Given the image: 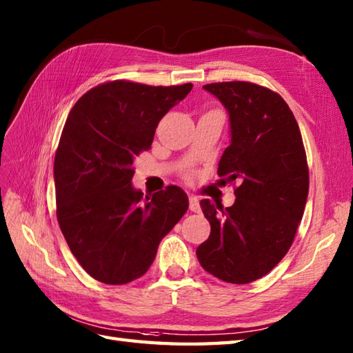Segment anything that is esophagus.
<instances>
[{
	"instance_id": "esophagus-1",
	"label": "esophagus",
	"mask_w": 353,
	"mask_h": 353,
	"mask_svg": "<svg viewBox=\"0 0 353 353\" xmlns=\"http://www.w3.org/2000/svg\"><path fill=\"white\" fill-rule=\"evenodd\" d=\"M190 209H191L192 212H199L200 211L199 199L196 196H190Z\"/></svg>"
}]
</instances>
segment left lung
Listing matches in <instances>:
<instances>
[{
    "mask_svg": "<svg viewBox=\"0 0 353 353\" xmlns=\"http://www.w3.org/2000/svg\"><path fill=\"white\" fill-rule=\"evenodd\" d=\"M203 88L230 118V145L216 172L239 185L229 208L200 201L211 235L197 247V258L224 282L250 283L279 264L303 216L310 171L302 134L288 104L272 89L238 80Z\"/></svg>",
    "mask_w": 353,
    "mask_h": 353,
    "instance_id": "8db88e82",
    "label": "left lung"
}]
</instances>
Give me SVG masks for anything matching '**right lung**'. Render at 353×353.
Instances as JSON below:
<instances>
[{
    "mask_svg": "<svg viewBox=\"0 0 353 353\" xmlns=\"http://www.w3.org/2000/svg\"><path fill=\"white\" fill-rule=\"evenodd\" d=\"M191 89L112 80L89 89L66 118L54 156L57 221L79 264L99 282L124 285L147 273L161 239L188 209L176 185L152 197L133 190L132 165Z\"/></svg>",
    "mask_w": 353,
    "mask_h": 353,
    "instance_id": "add662e5",
    "label": "right lung"
}]
</instances>
